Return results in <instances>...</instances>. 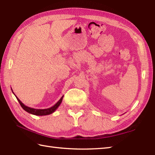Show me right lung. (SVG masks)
Listing matches in <instances>:
<instances>
[{
    "instance_id": "right-lung-1",
    "label": "right lung",
    "mask_w": 155,
    "mask_h": 155,
    "mask_svg": "<svg viewBox=\"0 0 155 155\" xmlns=\"http://www.w3.org/2000/svg\"><path fill=\"white\" fill-rule=\"evenodd\" d=\"M12 92H13L12 91ZM13 94H14V93L13 92ZM15 95V94H14ZM16 99L18 100V102L20 103V106H21V107L26 111H27V112L30 113L31 114H33V115H35V116H47V115H49L51 114L52 113H53L54 111H55L57 108H58V107L60 106V104H61V102H62V100H63V96L61 97V99L59 100L58 102H57L55 105H54L53 106L49 107V108H47V109H35V108H32V107H28V106H26V105H24V104L21 102L20 100L18 99V98L15 95Z\"/></svg>"
}]
</instances>
